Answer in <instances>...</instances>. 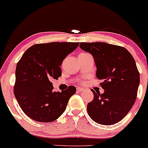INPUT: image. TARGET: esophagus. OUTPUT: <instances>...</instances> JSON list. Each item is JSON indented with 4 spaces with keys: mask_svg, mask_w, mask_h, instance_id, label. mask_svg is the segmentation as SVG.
<instances>
[{
    "mask_svg": "<svg viewBox=\"0 0 148 148\" xmlns=\"http://www.w3.org/2000/svg\"><path fill=\"white\" fill-rule=\"evenodd\" d=\"M77 91L79 92H82V91H84V89L82 87H77Z\"/></svg>",
    "mask_w": 148,
    "mask_h": 148,
    "instance_id": "1",
    "label": "esophagus"
}]
</instances>
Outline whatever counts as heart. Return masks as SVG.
Returning <instances> with one entry per match:
<instances>
[{"label": "heart", "mask_w": 148, "mask_h": 148, "mask_svg": "<svg viewBox=\"0 0 148 148\" xmlns=\"http://www.w3.org/2000/svg\"><path fill=\"white\" fill-rule=\"evenodd\" d=\"M80 54H82V53H80Z\"/></svg>", "instance_id": "obj_1"}]
</instances>
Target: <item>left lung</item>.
<instances>
[{"label": "left lung", "mask_w": 148, "mask_h": 148, "mask_svg": "<svg viewBox=\"0 0 148 148\" xmlns=\"http://www.w3.org/2000/svg\"><path fill=\"white\" fill-rule=\"evenodd\" d=\"M79 47L92 54L96 77L103 79V94L93 89L87 104L89 117L98 124L112 125L127 115L135 103L140 75L135 60L123 47L106 42H80Z\"/></svg>", "instance_id": "8db88e82"}]
</instances>
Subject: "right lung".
<instances>
[{
	"mask_svg": "<svg viewBox=\"0 0 148 148\" xmlns=\"http://www.w3.org/2000/svg\"><path fill=\"white\" fill-rule=\"evenodd\" d=\"M79 44L69 42L36 44L18 61L14 94L21 110L31 119L51 122L64 113L76 88L69 86L61 92H54L50 79L60 77L59 66Z\"/></svg>",
	"mask_w": 148,
	"mask_h": 148,
	"instance_id": "1",
	"label": "right lung"
}]
</instances>
